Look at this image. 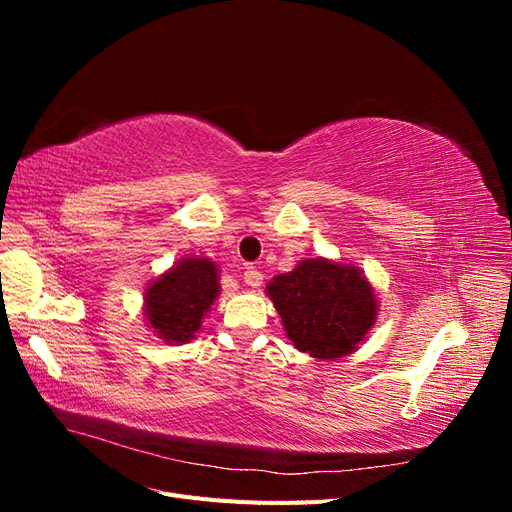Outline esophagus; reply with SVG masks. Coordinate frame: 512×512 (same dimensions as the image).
I'll use <instances>...</instances> for the list:
<instances>
[{
	"instance_id": "1",
	"label": "esophagus",
	"mask_w": 512,
	"mask_h": 512,
	"mask_svg": "<svg viewBox=\"0 0 512 512\" xmlns=\"http://www.w3.org/2000/svg\"><path fill=\"white\" fill-rule=\"evenodd\" d=\"M243 282H245L247 286L258 288V286L262 284V273H260L258 269H254V267H247L245 273H243Z\"/></svg>"
}]
</instances>
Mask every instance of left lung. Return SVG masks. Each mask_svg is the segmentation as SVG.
Returning a JSON list of instances; mask_svg holds the SVG:
<instances>
[{
    "mask_svg": "<svg viewBox=\"0 0 512 512\" xmlns=\"http://www.w3.org/2000/svg\"><path fill=\"white\" fill-rule=\"evenodd\" d=\"M269 297L294 348L316 359H339L363 342L376 320V297L354 267L309 258L273 277Z\"/></svg>",
    "mask_w": 512,
    "mask_h": 512,
    "instance_id": "left-lung-1",
    "label": "left lung"
}]
</instances>
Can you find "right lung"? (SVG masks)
Returning <instances> with one entry per match:
<instances>
[{
  "label": "right lung",
  "instance_id": "obj_1",
  "mask_svg": "<svg viewBox=\"0 0 512 512\" xmlns=\"http://www.w3.org/2000/svg\"><path fill=\"white\" fill-rule=\"evenodd\" d=\"M220 294L218 269L205 258H183L145 292L151 329L168 344L190 342Z\"/></svg>",
  "mask_w": 512,
  "mask_h": 512
}]
</instances>
